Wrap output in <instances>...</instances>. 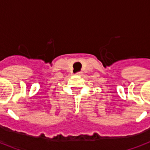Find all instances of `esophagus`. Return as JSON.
I'll use <instances>...</instances> for the list:
<instances>
[{"label":"esophagus","instance_id":"1","mask_svg":"<svg viewBox=\"0 0 150 150\" xmlns=\"http://www.w3.org/2000/svg\"><path fill=\"white\" fill-rule=\"evenodd\" d=\"M76 75H82V72H78V73H77V74H76Z\"/></svg>","mask_w":150,"mask_h":150}]
</instances>
